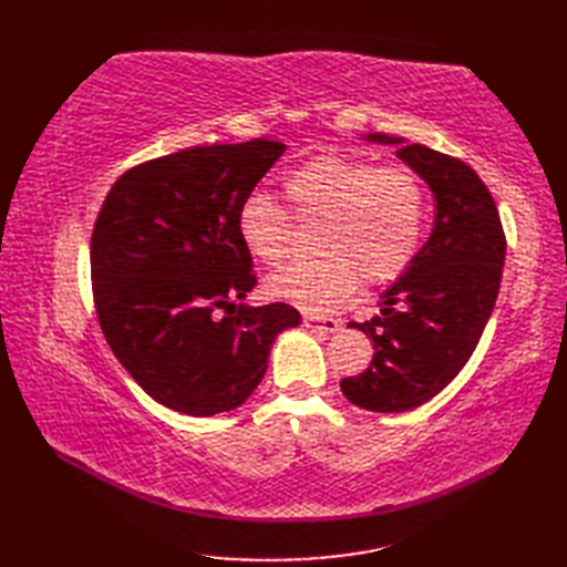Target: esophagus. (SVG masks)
Instances as JSON below:
<instances>
[{
    "instance_id": "34e87169",
    "label": "esophagus",
    "mask_w": 567,
    "mask_h": 567,
    "mask_svg": "<svg viewBox=\"0 0 567 567\" xmlns=\"http://www.w3.org/2000/svg\"><path fill=\"white\" fill-rule=\"evenodd\" d=\"M305 327L309 331H321V333H336L341 329V321L339 319H331V317H315V315H307L305 317Z\"/></svg>"
}]
</instances>
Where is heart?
I'll return each mask as SVG.
<instances>
[{"mask_svg": "<svg viewBox=\"0 0 567 567\" xmlns=\"http://www.w3.org/2000/svg\"><path fill=\"white\" fill-rule=\"evenodd\" d=\"M292 216L316 226L311 250L265 282V295L305 311H329L355 290L392 282L414 260L426 224V189L409 167H380L351 155H317L285 177ZM236 231L250 258L277 268L292 250V219L280 204L250 195Z\"/></svg>", "mask_w": 567, "mask_h": 567, "instance_id": "1", "label": "heart"}]
</instances>
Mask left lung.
Returning <instances> with one entry per match:
<instances>
[{"label": "left lung", "instance_id": "left-lung-1", "mask_svg": "<svg viewBox=\"0 0 567 567\" xmlns=\"http://www.w3.org/2000/svg\"><path fill=\"white\" fill-rule=\"evenodd\" d=\"M436 197L431 236L380 299V317L348 327L372 339L375 355L341 392L368 412H406L436 396L473 355L495 309L507 238L497 204L473 167L421 143L384 134Z\"/></svg>", "mask_w": 567, "mask_h": 567}]
</instances>
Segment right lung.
I'll return each mask as SVG.
<instances>
[{
	"label": "right lung",
	"mask_w": 567,
	"mask_h": 567,
	"mask_svg": "<svg viewBox=\"0 0 567 567\" xmlns=\"http://www.w3.org/2000/svg\"><path fill=\"white\" fill-rule=\"evenodd\" d=\"M285 148L252 138L146 161L116 179L94 221L92 295L104 339L143 392L179 414L244 404L275 336L302 319L282 302L234 305L256 287L236 216Z\"/></svg>",
	"instance_id": "1"
}]
</instances>
